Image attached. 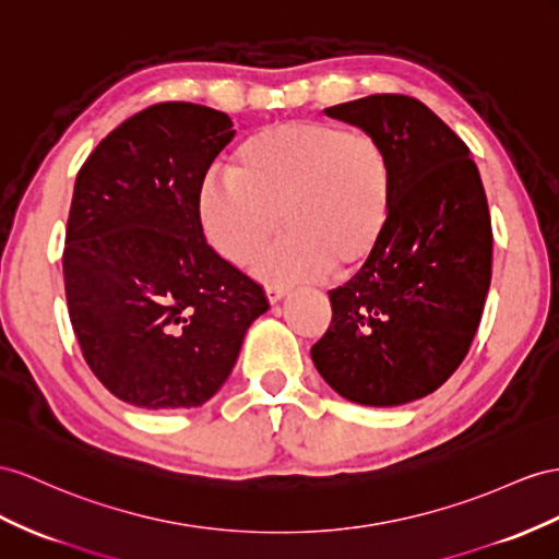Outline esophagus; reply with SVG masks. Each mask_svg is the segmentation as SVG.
Instances as JSON below:
<instances>
[{
    "instance_id": "obj_1",
    "label": "esophagus",
    "mask_w": 559,
    "mask_h": 559,
    "mask_svg": "<svg viewBox=\"0 0 559 559\" xmlns=\"http://www.w3.org/2000/svg\"><path fill=\"white\" fill-rule=\"evenodd\" d=\"M266 297H269V302L271 305H276V302H281V299L285 297V295H288V288H285V285H266Z\"/></svg>"
}]
</instances>
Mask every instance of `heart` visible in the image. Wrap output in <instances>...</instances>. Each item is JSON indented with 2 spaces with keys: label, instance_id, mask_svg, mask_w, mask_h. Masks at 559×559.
I'll use <instances>...</instances> for the list:
<instances>
[{
  "label": "heart",
  "instance_id": "1",
  "mask_svg": "<svg viewBox=\"0 0 559 559\" xmlns=\"http://www.w3.org/2000/svg\"><path fill=\"white\" fill-rule=\"evenodd\" d=\"M392 163L361 127L299 120L246 139L226 165V181L198 191V224L210 248L246 266L276 222L283 236L262 257L271 281L347 276L364 266L388 231Z\"/></svg>",
  "mask_w": 559,
  "mask_h": 559
}]
</instances>
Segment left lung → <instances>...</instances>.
<instances>
[{
  "label": "left lung",
  "instance_id": "left-lung-1",
  "mask_svg": "<svg viewBox=\"0 0 559 559\" xmlns=\"http://www.w3.org/2000/svg\"><path fill=\"white\" fill-rule=\"evenodd\" d=\"M325 116L382 141L394 189L378 250L328 293L333 321L311 359L349 402L402 406L439 390L475 340L491 285L489 203L469 148L418 98L373 94Z\"/></svg>",
  "mask_w": 559,
  "mask_h": 559
}]
</instances>
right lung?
I'll return each instance as SVG.
<instances>
[{"mask_svg": "<svg viewBox=\"0 0 559 559\" xmlns=\"http://www.w3.org/2000/svg\"><path fill=\"white\" fill-rule=\"evenodd\" d=\"M234 134L226 112L155 104L78 171L63 250L70 323L92 373L132 406H203L269 309L262 285L198 224L200 186Z\"/></svg>", "mask_w": 559, "mask_h": 559, "instance_id": "right-lung-1", "label": "right lung"}]
</instances>
